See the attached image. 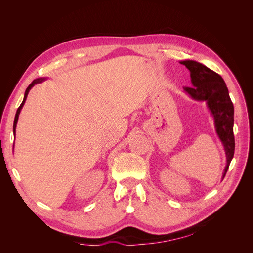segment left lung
<instances>
[{
	"label": "left lung",
	"instance_id": "1",
	"mask_svg": "<svg viewBox=\"0 0 253 253\" xmlns=\"http://www.w3.org/2000/svg\"><path fill=\"white\" fill-rule=\"evenodd\" d=\"M190 71L192 87H183L197 101H206L214 118L216 133L224 145L227 165L223 178L234 155V108L224 79L204 64L193 60L180 61Z\"/></svg>",
	"mask_w": 253,
	"mask_h": 253
}]
</instances>
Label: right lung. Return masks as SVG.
I'll return each instance as SVG.
<instances>
[{"mask_svg": "<svg viewBox=\"0 0 253 253\" xmlns=\"http://www.w3.org/2000/svg\"><path fill=\"white\" fill-rule=\"evenodd\" d=\"M44 80H45V78H38V79L34 80L32 83H30L29 85H28V87L26 88L25 95H24V99H23V101H22L21 105L19 106V109H18L17 114H16V117H14V121H13V134H14V135H16V126H17V122H18V119H19V115H20V112H21V110H22V108H23V105H24V103H25V101H26V98H27V95H28V93H29V90L32 89V87L35 85V84L41 83V82H43Z\"/></svg>", "mask_w": 253, "mask_h": 253, "instance_id": "right-lung-1", "label": "right lung"}]
</instances>
